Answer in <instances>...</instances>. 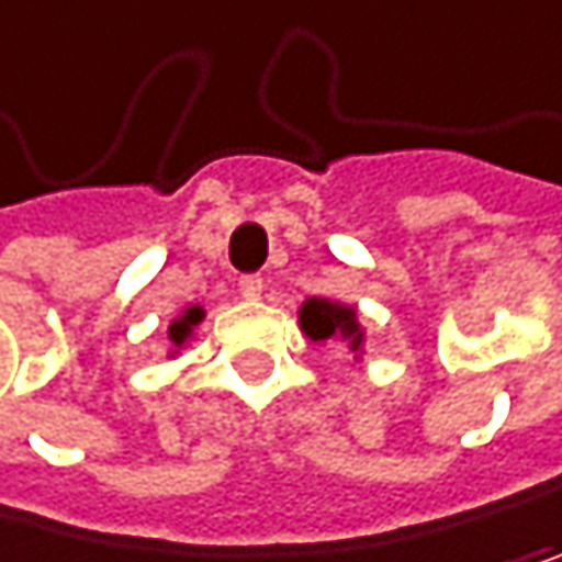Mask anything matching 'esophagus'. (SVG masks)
Segmentation results:
<instances>
[{"label": "esophagus", "mask_w": 562, "mask_h": 562, "mask_svg": "<svg viewBox=\"0 0 562 562\" xmlns=\"http://www.w3.org/2000/svg\"><path fill=\"white\" fill-rule=\"evenodd\" d=\"M260 292H263V278L260 274H243L239 278V295L243 299L254 302V299H260Z\"/></svg>", "instance_id": "esophagus-1"}]
</instances>
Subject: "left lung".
Returning a JSON list of instances; mask_svg holds the SVG:
<instances>
[{"instance_id": "left-lung-1", "label": "left lung", "mask_w": 562, "mask_h": 562, "mask_svg": "<svg viewBox=\"0 0 562 562\" xmlns=\"http://www.w3.org/2000/svg\"><path fill=\"white\" fill-rule=\"evenodd\" d=\"M299 326L308 340H340L355 361L361 358L364 329L358 323V308L334 299H305L299 308Z\"/></svg>"}]
</instances>
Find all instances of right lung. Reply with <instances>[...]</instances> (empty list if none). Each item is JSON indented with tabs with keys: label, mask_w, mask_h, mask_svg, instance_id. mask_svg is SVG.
I'll list each match as a JSON object with an SVG mask.
<instances>
[{
	"label": "right lung",
	"mask_w": 562,
	"mask_h": 562,
	"mask_svg": "<svg viewBox=\"0 0 562 562\" xmlns=\"http://www.w3.org/2000/svg\"><path fill=\"white\" fill-rule=\"evenodd\" d=\"M201 323H204V308H201V305H187L183 313H180L173 323H169V329H166V334H169V344H173V347H183L190 337H194V326H201ZM169 355H177V350H169Z\"/></svg>",
	"instance_id": "1"
}]
</instances>
